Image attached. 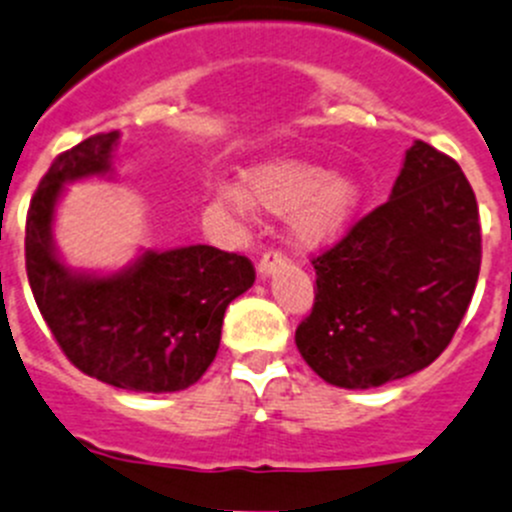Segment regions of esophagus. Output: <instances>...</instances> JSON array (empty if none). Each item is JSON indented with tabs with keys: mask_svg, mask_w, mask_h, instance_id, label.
Masks as SVG:
<instances>
[{
	"mask_svg": "<svg viewBox=\"0 0 512 512\" xmlns=\"http://www.w3.org/2000/svg\"><path fill=\"white\" fill-rule=\"evenodd\" d=\"M287 265V255L282 250H267L265 255H262L260 265H257V272H260V277H270L275 275L277 270H282V267Z\"/></svg>",
	"mask_w": 512,
	"mask_h": 512,
	"instance_id": "obj_1",
	"label": "esophagus"
}]
</instances>
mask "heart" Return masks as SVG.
<instances>
[{
  "mask_svg": "<svg viewBox=\"0 0 512 512\" xmlns=\"http://www.w3.org/2000/svg\"><path fill=\"white\" fill-rule=\"evenodd\" d=\"M242 195L252 207L272 215H292L297 245L320 247L345 232L360 202V187L345 175H327L325 167L300 160L267 162L242 177ZM237 190H222L225 205L242 207Z\"/></svg>",
  "mask_w": 512,
  "mask_h": 512,
  "instance_id": "obj_1",
  "label": "heart"
}]
</instances>
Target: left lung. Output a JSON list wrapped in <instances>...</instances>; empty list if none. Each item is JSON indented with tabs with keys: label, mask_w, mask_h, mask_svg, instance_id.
I'll return each mask as SVG.
<instances>
[{
	"label": "left lung",
	"mask_w": 512,
	"mask_h": 512,
	"mask_svg": "<svg viewBox=\"0 0 512 512\" xmlns=\"http://www.w3.org/2000/svg\"><path fill=\"white\" fill-rule=\"evenodd\" d=\"M478 202L453 157L415 140L385 205L312 260L315 305L295 342L325 382L380 388L450 345L480 272Z\"/></svg>",
	"instance_id": "obj_1"
}]
</instances>
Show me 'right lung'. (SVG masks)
<instances>
[{
    "label": "right lung",
    "mask_w": 512,
    "mask_h": 512,
    "mask_svg": "<svg viewBox=\"0 0 512 512\" xmlns=\"http://www.w3.org/2000/svg\"><path fill=\"white\" fill-rule=\"evenodd\" d=\"M119 132L62 152L27 212V277L44 322L84 375L132 390L177 393L195 385L220 347L225 310L255 282L245 255L210 245L147 250L114 275L69 270L52 240L64 185L112 172Z\"/></svg>",
    "instance_id": "obj_1"
}]
</instances>
